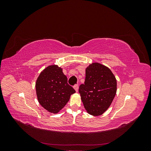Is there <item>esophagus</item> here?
Wrapping results in <instances>:
<instances>
[{
    "label": "esophagus",
    "instance_id": "1",
    "mask_svg": "<svg viewBox=\"0 0 151 151\" xmlns=\"http://www.w3.org/2000/svg\"><path fill=\"white\" fill-rule=\"evenodd\" d=\"M74 88L76 90V92H77V91H78V89H79V85L78 84H75L74 86Z\"/></svg>",
    "mask_w": 151,
    "mask_h": 151
}]
</instances>
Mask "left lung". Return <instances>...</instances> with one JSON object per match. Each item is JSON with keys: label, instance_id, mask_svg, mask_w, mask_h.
<instances>
[{"label": "left lung", "instance_id": "obj_1", "mask_svg": "<svg viewBox=\"0 0 151 151\" xmlns=\"http://www.w3.org/2000/svg\"><path fill=\"white\" fill-rule=\"evenodd\" d=\"M79 92L87 112L99 116L110 106L116 93V80L109 68L99 63H93L86 68L84 84Z\"/></svg>", "mask_w": 151, "mask_h": 151}]
</instances>
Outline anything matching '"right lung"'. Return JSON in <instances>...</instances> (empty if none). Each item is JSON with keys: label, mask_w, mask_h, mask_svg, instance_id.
<instances>
[{"label": "right lung", "mask_w": 151, "mask_h": 151, "mask_svg": "<svg viewBox=\"0 0 151 151\" xmlns=\"http://www.w3.org/2000/svg\"><path fill=\"white\" fill-rule=\"evenodd\" d=\"M35 87L40 104L48 111L55 114L65 106L71 94L76 93L68 84L62 68L57 65H50L40 73Z\"/></svg>", "instance_id": "1"}]
</instances>
